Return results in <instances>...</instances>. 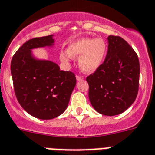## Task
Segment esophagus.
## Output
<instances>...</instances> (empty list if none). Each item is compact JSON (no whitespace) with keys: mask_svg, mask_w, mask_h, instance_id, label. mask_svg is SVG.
I'll return each mask as SVG.
<instances>
[{"mask_svg":"<svg viewBox=\"0 0 155 155\" xmlns=\"http://www.w3.org/2000/svg\"><path fill=\"white\" fill-rule=\"evenodd\" d=\"M76 78L78 81H81V80H83V79H84V77L80 76V75H77Z\"/></svg>","mask_w":155,"mask_h":155,"instance_id":"34e87169","label":"esophagus"}]
</instances>
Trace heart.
<instances>
[{
    "label": "heart",
    "instance_id": "heart-1",
    "mask_svg": "<svg viewBox=\"0 0 155 155\" xmlns=\"http://www.w3.org/2000/svg\"><path fill=\"white\" fill-rule=\"evenodd\" d=\"M107 54V45L103 39L81 38L70 45L68 51L62 50L60 59L69 63L74 58L78 59L81 70L92 73L100 67Z\"/></svg>",
    "mask_w": 155,
    "mask_h": 155
}]
</instances>
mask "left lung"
Instances as JSON below:
<instances>
[{
	"instance_id": "left-lung-1",
	"label": "left lung",
	"mask_w": 155,
	"mask_h": 155,
	"mask_svg": "<svg viewBox=\"0 0 155 155\" xmlns=\"http://www.w3.org/2000/svg\"><path fill=\"white\" fill-rule=\"evenodd\" d=\"M108 43L104 63L86 81L94 109L104 115L114 116L126 110L137 98L140 62L134 49L121 37L110 35Z\"/></svg>"
}]
</instances>
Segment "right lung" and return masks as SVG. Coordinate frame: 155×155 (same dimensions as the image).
Here are the masks:
<instances>
[{"label": "right lung", "mask_w": 155, "mask_h": 155, "mask_svg": "<svg viewBox=\"0 0 155 155\" xmlns=\"http://www.w3.org/2000/svg\"><path fill=\"white\" fill-rule=\"evenodd\" d=\"M51 35L29 40L13 55L11 73L17 100L30 115L48 120L65 111L75 85L71 71L60 70L56 63L36 60L32 48L52 45Z\"/></svg>", "instance_id": "1"}]
</instances>
